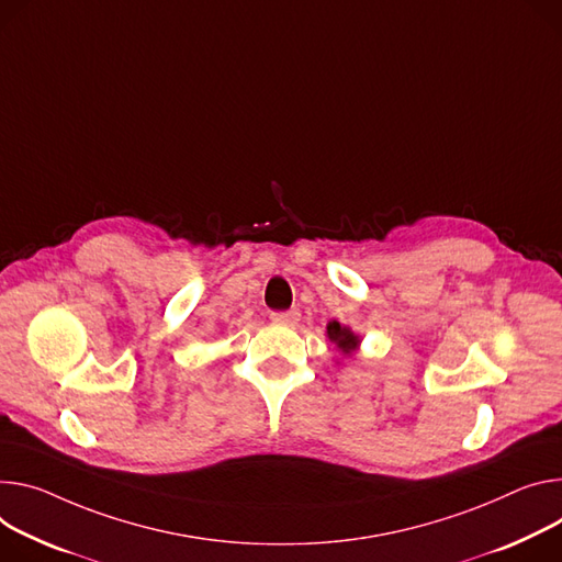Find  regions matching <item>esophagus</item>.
<instances>
[{
    "label": "esophagus",
    "mask_w": 562,
    "mask_h": 562,
    "mask_svg": "<svg viewBox=\"0 0 562 562\" xmlns=\"http://www.w3.org/2000/svg\"><path fill=\"white\" fill-rule=\"evenodd\" d=\"M271 321L276 325H295L300 321V312L297 310H289V312H276L271 314Z\"/></svg>",
    "instance_id": "1"
}]
</instances>
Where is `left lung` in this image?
Here are the masks:
<instances>
[{
	"label": "left lung",
	"instance_id": "8db88e82",
	"mask_svg": "<svg viewBox=\"0 0 562 562\" xmlns=\"http://www.w3.org/2000/svg\"><path fill=\"white\" fill-rule=\"evenodd\" d=\"M327 338L329 342L336 345V349L345 356V359H351V356L361 349V336L356 334L351 327L338 323V321H329L327 323Z\"/></svg>",
	"mask_w": 562,
	"mask_h": 562
}]
</instances>
